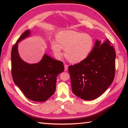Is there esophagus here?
<instances>
[{
    "mask_svg": "<svg viewBox=\"0 0 128 128\" xmlns=\"http://www.w3.org/2000/svg\"><path fill=\"white\" fill-rule=\"evenodd\" d=\"M64 71H67L68 70V65H66V64H65L64 65Z\"/></svg>",
    "mask_w": 128,
    "mask_h": 128,
    "instance_id": "34e87169",
    "label": "esophagus"
}]
</instances>
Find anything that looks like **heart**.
Returning <instances> with one entry per match:
<instances>
[{"mask_svg":"<svg viewBox=\"0 0 128 128\" xmlns=\"http://www.w3.org/2000/svg\"><path fill=\"white\" fill-rule=\"evenodd\" d=\"M56 40L51 43L54 55L57 58H60L62 55V48H65V56L73 63L86 59L94 46V40L90 35L74 30L60 32L56 36Z\"/></svg>","mask_w":128,"mask_h":128,"instance_id":"b5f03b06","label":"heart"}]
</instances>
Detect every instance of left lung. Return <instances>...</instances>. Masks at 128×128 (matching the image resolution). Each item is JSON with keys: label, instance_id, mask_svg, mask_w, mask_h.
Returning a JSON list of instances; mask_svg holds the SVG:
<instances>
[{"label": "left lung", "instance_id": "1", "mask_svg": "<svg viewBox=\"0 0 128 128\" xmlns=\"http://www.w3.org/2000/svg\"><path fill=\"white\" fill-rule=\"evenodd\" d=\"M116 52L110 41L96 40L88 57L69 66L73 92L85 100L102 95L113 82L115 74Z\"/></svg>", "mask_w": 128, "mask_h": 128}]
</instances>
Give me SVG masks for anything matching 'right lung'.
<instances>
[{
	"mask_svg": "<svg viewBox=\"0 0 128 128\" xmlns=\"http://www.w3.org/2000/svg\"><path fill=\"white\" fill-rule=\"evenodd\" d=\"M27 30L17 40L11 51V72L14 84L25 96L38 102L47 100L56 90V77L64 70L63 62L44 54L36 64L23 61L18 52V43L30 36Z\"/></svg>",
	"mask_w": 128,
	"mask_h": 128,
	"instance_id": "right-lung-1",
	"label": "right lung"
}]
</instances>
